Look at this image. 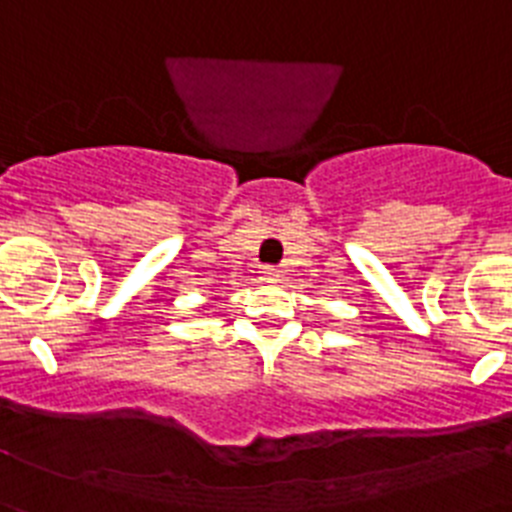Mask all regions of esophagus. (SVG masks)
Segmentation results:
<instances>
[{
	"label": "esophagus",
	"instance_id": "obj_1",
	"mask_svg": "<svg viewBox=\"0 0 512 512\" xmlns=\"http://www.w3.org/2000/svg\"><path fill=\"white\" fill-rule=\"evenodd\" d=\"M279 277H282V274H279V269H274V266H264V271H261V279H264V282H279Z\"/></svg>",
	"mask_w": 512,
	"mask_h": 512
}]
</instances>
